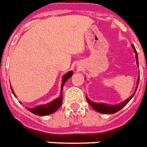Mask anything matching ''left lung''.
I'll use <instances>...</instances> for the list:
<instances>
[{
	"mask_svg": "<svg viewBox=\"0 0 147 147\" xmlns=\"http://www.w3.org/2000/svg\"><path fill=\"white\" fill-rule=\"evenodd\" d=\"M132 47L134 49V51L135 52V55H136V62H137V64L138 65V55H137V51H136V50H135V46L132 45ZM138 82H139V76H138V80H137V87H136V90H137V88H138ZM136 90L135 91V92L132 94L129 98H127L126 100L125 101L122 102L121 104H119L117 105H105V104H99V103H94V102L90 101L89 100H88L87 97V100H88V104L91 105V107H92V109H94L95 111L98 112H100V113H104V114H113V113H115V112H117L118 111H119L120 109H122L124 106H125L127 103H128L131 98L134 96L135 95V92H136Z\"/></svg>",
	"mask_w": 147,
	"mask_h": 147,
	"instance_id": "8db88e82",
	"label": "left lung"
}]
</instances>
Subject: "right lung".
Returning <instances> with one entry per match:
<instances>
[{
	"label": "right lung",
	"mask_w": 147,
	"mask_h": 147,
	"mask_svg": "<svg viewBox=\"0 0 147 147\" xmlns=\"http://www.w3.org/2000/svg\"><path fill=\"white\" fill-rule=\"evenodd\" d=\"M73 75V72L69 71L65 75H64L63 78H62V90L63 88V85L65 84V82L68 80L69 78H71V76ZM12 93L15 96V93L13 92L12 88H11ZM62 93H61V95L59 97H58L57 99H55V100H53L51 103L49 104H47V105H38V106H36L33 109H28V108H26V109L28 110L29 112H31L33 114L38 115H50L53 112H55V111H57L59 108L62 105Z\"/></svg>",
	"instance_id": "add662e5"
}]
</instances>
